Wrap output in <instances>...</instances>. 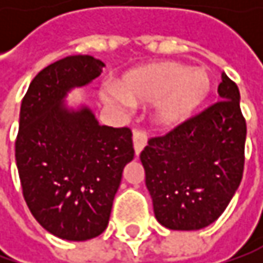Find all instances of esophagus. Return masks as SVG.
Here are the masks:
<instances>
[{"label": "esophagus", "instance_id": "1", "mask_svg": "<svg viewBox=\"0 0 263 263\" xmlns=\"http://www.w3.org/2000/svg\"><path fill=\"white\" fill-rule=\"evenodd\" d=\"M146 143H147L146 133H145V132H142V130H135V132H133V146H135V152H136V155H139V154L143 151V147L146 146Z\"/></svg>", "mask_w": 263, "mask_h": 263}]
</instances>
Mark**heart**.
<instances>
[{
  "label": "heart",
  "instance_id": "1",
  "mask_svg": "<svg viewBox=\"0 0 263 263\" xmlns=\"http://www.w3.org/2000/svg\"><path fill=\"white\" fill-rule=\"evenodd\" d=\"M209 90L211 79L205 70L158 63L128 70L118 80V86L104 85L101 96L118 108H128L133 102H154V121L159 127H174L196 111Z\"/></svg>",
  "mask_w": 263,
  "mask_h": 263
}]
</instances>
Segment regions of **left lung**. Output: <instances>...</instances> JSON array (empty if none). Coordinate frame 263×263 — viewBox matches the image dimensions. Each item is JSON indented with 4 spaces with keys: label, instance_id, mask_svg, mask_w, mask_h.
I'll use <instances>...</instances> for the list:
<instances>
[{
    "label": "left lung",
    "instance_id": "1",
    "mask_svg": "<svg viewBox=\"0 0 263 263\" xmlns=\"http://www.w3.org/2000/svg\"><path fill=\"white\" fill-rule=\"evenodd\" d=\"M221 101L167 135L151 137L140 154L158 222L200 230L226 211L245 168L246 120L237 85L222 73Z\"/></svg>",
    "mask_w": 263,
    "mask_h": 263
}]
</instances>
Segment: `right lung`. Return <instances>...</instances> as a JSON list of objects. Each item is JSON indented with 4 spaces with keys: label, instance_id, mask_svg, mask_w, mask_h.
<instances>
[{
    "label": "right lung",
    "instance_id": "add662e5",
    "mask_svg": "<svg viewBox=\"0 0 263 263\" xmlns=\"http://www.w3.org/2000/svg\"><path fill=\"white\" fill-rule=\"evenodd\" d=\"M105 66L70 55L39 71L20 108L15 162L26 203L57 237L85 241L105 231L123 170L135 157L128 127L101 126L93 112L64 105Z\"/></svg>",
    "mask_w": 263,
    "mask_h": 263
}]
</instances>
